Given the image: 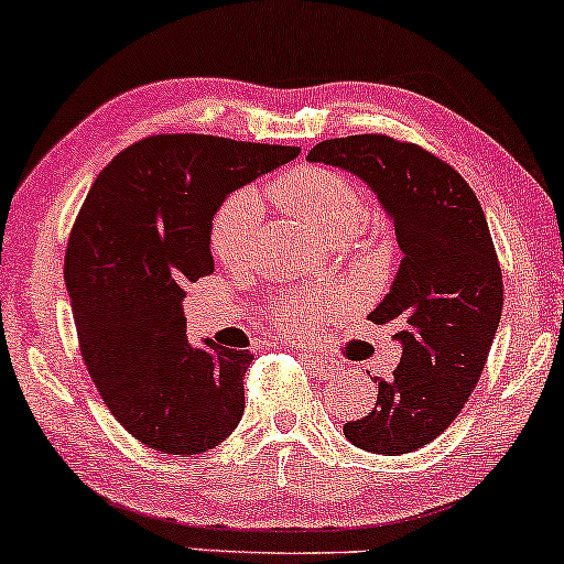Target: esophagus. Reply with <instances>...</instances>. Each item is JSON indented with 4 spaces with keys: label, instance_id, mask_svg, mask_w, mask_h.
<instances>
[{
    "label": "esophagus",
    "instance_id": "34e87169",
    "mask_svg": "<svg viewBox=\"0 0 564 564\" xmlns=\"http://www.w3.org/2000/svg\"><path fill=\"white\" fill-rule=\"evenodd\" d=\"M306 359H310V365L315 367V372L323 377V380H330V377L338 375V365L330 359H325V356H310L306 354Z\"/></svg>",
    "mask_w": 564,
    "mask_h": 564
}]
</instances>
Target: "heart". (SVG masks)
<instances>
[{"instance_id": "b5f03b06", "label": "heart", "mask_w": 564, "mask_h": 564, "mask_svg": "<svg viewBox=\"0 0 564 564\" xmlns=\"http://www.w3.org/2000/svg\"><path fill=\"white\" fill-rule=\"evenodd\" d=\"M270 195L291 216L306 220L327 237H348L367 216V197L346 174L319 166H299L270 184ZM260 205L252 192L239 189L220 203L210 220V249L226 268H241L252 260L258 237ZM338 291L299 294L273 312L283 333H306L319 317L338 310Z\"/></svg>"}]
</instances>
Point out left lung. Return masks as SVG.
Instances as JSON below:
<instances>
[{"mask_svg":"<svg viewBox=\"0 0 564 564\" xmlns=\"http://www.w3.org/2000/svg\"><path fill=\"white\" fill-rule=\"evenodd\" d=\"M306 159L365 180L395 224L403 260L369 319L395 327L403 356L393 377H375V409L344 434L367 453H413L455 422L500 325L502 268L487 216L458 171L416 142L351 134L317 142Z\"/></svg>","mask_w":564,"mask_h":564,"instance_id":"1","label":"left lung"}]
</instances>
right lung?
I'll list each match as a JSON object with an SVG mask.
<instances>
[{
  "instance_id": "right-lung-1",
  "label": "right lung",
  "mask_w": 564,
  "mask_h": 564,
  "mask_svg": "<svg viewBox=\"0 0 564 564\" xmlns=\"http://www.w3.org/2000/svg\"><path fill=\"white\" fill-rule=\"evenodd\" d=\"M299 148L151 134L109 161L64 254L77 344L111 416L169 455L213 451L245 413L252 354L187 340L184 286L213 273L210 220Z\"/></svg>"
}]
</instances>
